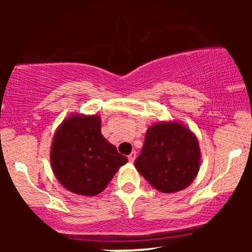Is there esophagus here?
Segmentation results:
<instances>
[{
	"label": "esophagus",
	"mask_w": 252,
	"mask_h": 252,
	"mask_svg": "<svg viewBox=\"0 0 252 252\" xmlns=\"http://www.w3.org/2000/svg\"><path fill=\"white\" fill-rule=\"evenodd\" d=\"M135 158H136V153L135 152H132L131 154H130L129 156H128V160H129V162H134L135 161Z\"/></svg>",
	"instance_id": "34e87169"
}]
</instances>
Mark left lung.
Masks as SVG:
<instances>
[{
  "label": "left lung",
  "mask_w": 252,
  "mask_h": 252,
  "mask_svg": "<svg viewBox=\"0 0 252 252\" xmlns=\"http://www.w3.org/2000/svg\"><path fill=\"white\" fill-rule=\"evenodd\" d=\"M201 163L199 141L180 121H162L149 126L135 168L162 193L185 189L198 175Z\"/></svg>",
  "instance_id": "left-lung-1"
}]
</instances>
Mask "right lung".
Returning a JSON list of instances; mask_svg holds the SVG:
<instances>
[{"label":"right lung","instance_id":"obj_1","mask_svg":"<svg viewBox=\"0 0 252 252\" xmlns=\"http://www.w3.org/2000/svg\"><path fill=\"white\" fill-rule=\"evenodd\" d=\"M99 115L71 114L60 123L51 144L52 170L63 189L94 196L128 162L100 131Z\"/></svg>","mask_w":252,"mask_h":252}]
</instances>
